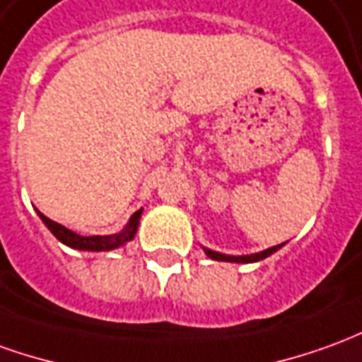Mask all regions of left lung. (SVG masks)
<instances>
[{
  "mask_svg": "<svg viewBox=\"0 0 362 362\" xmlns=\"http://www.w3.org/2000/svg\"><path fill=\"white\" fill-rule=\"evenodd\" d=\"M282 247H284V243H282V245H276V247H270V249H267V251L255 252V255H239V257L211 251V249H207V247H202V249H204V252H206L207 257H209L211 260H223V262H241V264H249V262H259V260L267 259V257H270L272 252H276L278 249H282Z\"/></svg>",
  "mask_w": 362,
  "mask_h": 362,
  "instance_id": "obj_1",
  "label": "left lung"
}]
</instances>
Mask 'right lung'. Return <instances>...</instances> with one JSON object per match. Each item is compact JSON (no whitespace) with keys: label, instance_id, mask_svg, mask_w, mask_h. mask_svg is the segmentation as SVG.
Masks as SVG:
<instances>
[{"label":"right lung","instance_id":"add662e5","mask_svg":"<svg viewBox=\"0 0 362 362\" xmlns=\"http://www.w3.org/2000/svg\"><path fill=\"white\" fill-rule=\"evenodd\" d=\"M37 216L42 219V223L49 227V231L58 241L64 243L70 249H78V251H90V252H102V251H113L119 249L123 245H127L129 241L135 239L139 229V219L143 216V209H137L133 216L129 217L127 225L121 229L119 233L113 235H78L72 229H66L64 225L52 221L47 216H42L40 211H37Z\"/></svg>","mask_w":362,"mask_h":362}]
</instances>
